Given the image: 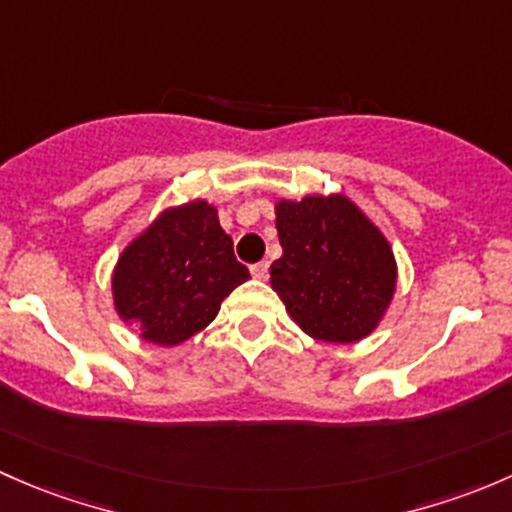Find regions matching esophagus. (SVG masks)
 Instances as JSON below:
<instances>
[{
	"label": "esophagus",
	"mask_w": 512,
	"mask_h": 512,
	"mask_svg": "<svg viewBox=\"0 0 512 512\" xmlns=\"http://www.w3.org/2000/svg\"><path fill=\"white\" fill-rule=\"evenodd\" d=\"M251 276H254L256 281H266V278H268V261L254 263V266H251Z\"/></svg>",
	"instance_id": "obj_1"
}]
</instances>
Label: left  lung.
<instances>
[{
    "mask_svg": "<svg viewBox=\"0 0 512 512\" xmlns=\"http://www.w3.org/2000/svg\"><path fill=\"white\" fill-rule=\"evenodd\" d=\"M283 256L271 288L313 340L350 345L379 328L397 293V258L374 221L345 194L278 199Z\"/></svg>",
    "mask_w": 512,
    "mask_h": 512,
    "instance_id": "8db88e82",
    "label": "left lung"
}]
</instances>
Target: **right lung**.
Returning a JSON list of instances; mask_svg holds the SVG:
<instances>
[{"mask_svg":"<svg viewBox=\"0 0 512 512\" xmlns=\"http://www.w3.org/2000/svg\"><path fill=\"white\" fill-rule=\"evenodd\" d=\"M207 199L165 207L120 251L110 273L113 308L140 340L175 347L217 318L224 298L249 281Z\"/></svg>","mask_w":512,"mask_h":512,"instance_id":"1","label":"right lung"}]
</instances>
